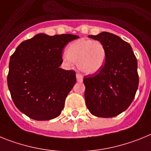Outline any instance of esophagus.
Returning a JSON list of instances; mask_svg holds the SVG:
<instances>
[{"label":"esophagus","mask_w":151,"mask_h":151,"mask_svg":"<svg viewBox=\"0 0 151 151\" xmlns=\"http://www.w3.org/2000/svg\"><path fill=\"white\" fill-rule=\"evenodd\" d=\"M76 77H77V81H78V82H82V81H83V76H82L81 74H80V73H77Z\"/></svg>","instance_id":"obj_1"}]
</instances>
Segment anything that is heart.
Returning <instances> with one entry per match:
<instances>
[{
    "label": "heart",
    "mask_w": 151,
    "mask_h": 151,
    "mask_svg": "<svg viewBox=\"0 0 151 151\" xmlns=\"http://www.w3.org/2000/svg\"><path fill=\"white\" fill-rule=\"evenodd\" d=\"M64 60L77 64L81 71L88 74H96L104 67L106 61V50L100 42L81 39L68 47Z\"/></svg>",
    "instance_id": "obj_1"
}]
</instances>
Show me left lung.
Segmentation results:
<instances>
[{"instance_id":"obj_1","label":"left lung","mask_w":151,"mask_h":151,"mask_svg":"<svg viewBox=\"0 0 151 151\" xmlns=\"http://www.w3.org/2000/svg\"><path fill=\"white\" fill-rule=\"evenodd\" d=\"M88 37L100 42L106 61L99 72L83 77L86 105L92 115L115 117L132 103L138 87L137 61L130 44L116 35L103 32Z\"/></svg>"}]
</instances>
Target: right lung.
Segmentation results:
<instances>
[{"mask_svg": "<svg viewBox=\"0 0 151 151\" xmlns=\"http://www.w3.org/2000/svg\"><path fill=\"white\" fill-rule=\"evenodd\" d=\"M79 36L38 34L10 56L7 84L17 108L37 121L58 117L76 83V72L60 68L63 48Z\"/></svg>", "mask_w": 151, "mask_h": 151, "instance_id": "add662e5", "label": "right lung"}]
</instances>
